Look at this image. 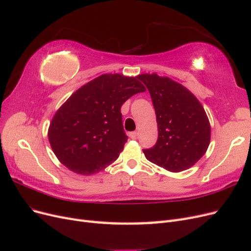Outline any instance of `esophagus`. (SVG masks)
<instances>
[{
    "label": "esophagus",
    "mask_w": 251,
    "mask_h": 251,
    "mask_svg": "<svg viewBox=\"0 0 251 251\" xmlns=\"http://www.w3.org/2000/svg\"><path fill=\"white\" fill-rule=\"evenodd\" d=\"M137 135H138V132H131V133H128V136H130V138H132V139H136V137H137Z\"/></svg>",
    "instance_id": "1"
}]
</instances>
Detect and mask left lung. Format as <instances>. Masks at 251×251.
Instances as JSON below:
<instances>
[{"instance_id": "left-lung-1", "label": "left lung", "mask_w": 251, "mask_h": 251, "mask_svg": "<svg viewBox=\"0 0 251 251\" xmlns=\"http://www.w3.org/2000/svg\"><path fill=\"white\" fill-rule=\"evenodd\" d=\"M148 88L156 113L158 139L143 150L149 161L173 173L193 166L205 154L210 126L202 104L180 83L157 74L138 75Z\"/></svg>"}]
</instances>
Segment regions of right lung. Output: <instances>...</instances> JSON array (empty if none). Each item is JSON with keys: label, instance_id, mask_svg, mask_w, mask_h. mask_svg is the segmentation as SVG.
I'll return each instance as SVG.
<instances>
[{"label": "right lung", "instance_id": "add662e5", "mask_svg": "<svg viewBox=\"0 0 251 251\" xmlns=\"http://www.w3.org/2000/svg\"><path fill=\"white\" fill-rule=\"evenodd\" d=\"M144 91L138 76L121 74H103L79 88L49 126V142L58 160L85 176L115 161L127 140L121 105Z\"/></svg>", "mask_w": 251, "mask_h": 251}]
</instances>
